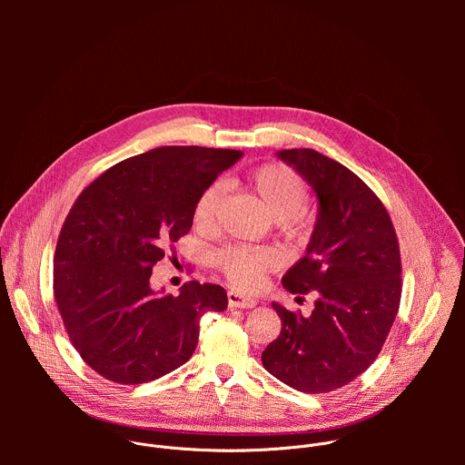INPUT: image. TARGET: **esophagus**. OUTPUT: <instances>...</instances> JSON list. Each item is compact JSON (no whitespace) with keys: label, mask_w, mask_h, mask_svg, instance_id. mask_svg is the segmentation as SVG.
I'll use <instances>...</instances> for the list:
<instances>
[{"label":"esophagus","mask_w":465,"mask_h":465,"mask_svg":"<svg viewBox=\"0 0 465 465\" xmlns=\"http://www.w3.org/2000/svg\"><path fill=\"white\" fill-rule=\"evenodd\" d=\"M228 303H230V307H239V309H252L257 305V302L253 298H244L233 291H228Z\"/></svg>","instance_id":"34e87169"}]
</instances>
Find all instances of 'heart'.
I'll use <instances>...</instances> for the list:
<instances>
[{"instance_id":"b5f03b06","label":"heart","mask_w":465,"mask_h":465,"mask_svg":"<svg viewBox=\"0 0 465 465\" xmlns=\"http://www.w3.org/2000/svg\"><path fill=\"white\" fill-rule=\"evenodd\" d=\"M244 185L259 198L274 219L283 237L291 241L305 239L312 230V215L303 206L307 201V183L300 174L282 163H264L244 176ZM221 201V189L208 187L194 204L193 221L203 232L213 228ZM213 267L242 292L255 291L262 276L276 267V255L264 246L228 244L213 252Z\"/></svg>"}]
</instances>
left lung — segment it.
Instances as JSON below:
<instances>
[{
    "instance_id": "1",
    "label": "left lung",
    "mask_w": 465,
    "mask_h": 465,
    "mask_svg": "<svg viewBox=\"0 0 465 465\" xmlns=\"http://www.w3.org/2000/svg\"><path fill=\"white\" fill-rule=\"evenodd\" d=\"M314 189L320 212L305 255L283 287L314 292L309 316L272 303L280 337L262 351L267 371L294 390L327 393L366 371L401 302V253L379 196L348 167L312 149L280 151Z\"/></svg>"
}]
</instances>
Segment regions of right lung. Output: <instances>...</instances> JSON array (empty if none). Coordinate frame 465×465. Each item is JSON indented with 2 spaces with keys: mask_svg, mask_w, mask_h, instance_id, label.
Wrapping results in <instances>:
<instances>
[{
  "mask_svg": "<svg viewBox=\"0 0 465 465\" xmlns=\"http://www.w3.org/2000/svg\"><path fill=\"white\" fill-rule=\"evenodd\" d=\"M241 151L158 147L126 158L79 196L65 217L53 294L83 361L119 384L154 381L187 362L208 311L228 307L221 285L187 282L158 296L153 267L189 233L194 204Z\"/></svg>",
  "mask_w": 465,
  "mask_h": 465,
  "instance_id": "right-lung-1",
  "label": "right lung"
}]
</instances>
